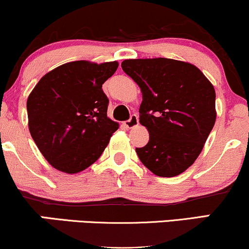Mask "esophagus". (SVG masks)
I'll return each instance as SVG.
<instances>
[{"instance_id":"obj_1","label":"esophagus","mask_w":249,"mask_h":249,"mask_svg":"<svg viewBox=\"0 0 249 249\" xmlns=\"http://www.w3.org/2000/svg\"><path fill=\"white\" fill-rule=\"evenodd\" d=\"M124 124H125V126H126L127 128H132L134 126H137V125L139 124V119H138V116L137 115H132V116L130 117V119L125 122Z\"/></svg>"}]
</instances>
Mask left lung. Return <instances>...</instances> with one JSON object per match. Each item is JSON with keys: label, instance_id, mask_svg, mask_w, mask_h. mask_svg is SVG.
<instances>
[{"label": "left lung", "instance_id": "8db88e82", "mask_svg": "<svg viewBox=\"0 0 249 249\" xmlns=\"http://www.w3.org/2000/svg\"><path fill=\"white\" fill-rule=\"evenodd\" d=\"M122 68L142 94L139 121L149 142L136 148L138 157L155 175H179L198 158L213 128V86L196 66L174 59H128Z\"/></svg>", "mask_w": 249, "mask_h": 249}]
</instances>
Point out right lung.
<instances>
[{
    "instance_id": "1",
    "label": "right lung",
    "mask_w": 249,
    "mask_h": 249,
    "mask_svg": "<svg viewBox=\"0 0 249 249\" xmlns=\"http://www.w3.org/2000/svg\"><path fill=\"white\" fill-rule=\"evenodd\" d=\"M118 62H68L49 71L30 94L29 130L39 151L60 172H82L101 157L118 124L107 118L102 85Z\"/></svg>"
}]
</instances>
